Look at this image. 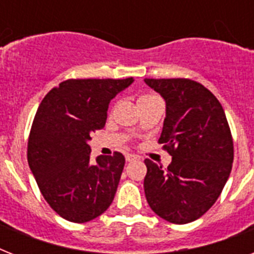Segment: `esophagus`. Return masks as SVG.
<instances>
[{"label":"esophagus","instance_id":"1","mask_svg":"<svg viewBox=\"0 0 254 254\" xmlns=\"http://www.w3.org/2000/svg\"><path fill=\"white\" fill-rule=\"evenodd\" d=\"M125 159H127V162H133V161H137L138 157L134 154H127L125 155Z\"/></svg>","mask_w":254,"mask_h":254}]
</instances>
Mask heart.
Here are the masks:
<instances>
[{
    "instance_id": "1",
    "label": "heart",
    "mask_w": 254,
    "mask_h": 254,
    "mask_svg": "<svg viewBox=\"0 0 254 254\" xmlns=\"http://www.w3.org/2000/svg\"><path fill=\"white\" fill-rule=\"evenodd\" d=\"M155 97H157V96H154V95L141 96V97H139V99H138V104L145 103V101H149V100H153V99H155Z\"/></svg>"
}]
</instances>
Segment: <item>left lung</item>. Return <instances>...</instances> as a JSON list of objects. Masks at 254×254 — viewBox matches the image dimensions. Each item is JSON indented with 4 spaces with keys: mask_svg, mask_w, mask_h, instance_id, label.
<instances>
[{
    "mask_svg": "<svg viewBox=\"0 0 254 254\" xmlns=\"http://www.w3.org/2000/svg\"><path fill=\"white\" fill-rule=\"evenodd\" d=\"M166 100V119L158 143L173 161L167 169L145 159L143 189L159 217L187 224L203 216L228 181L233 139L219 100L190 79H145Z\"/></svg>",
    "mask_w": 254,
    "mask_h": 254,
    "instance_id": "1",
    "label": "left lung"
}]
</instances>
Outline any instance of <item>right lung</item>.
<instances>
[{
    "label": "right lung",
    "mask_w": 254,
    "mask_h": 254,
    "mask_svg": "<svg viewBox=\"0 0 254 254\" xmlns=\"http://www.w3.org/2000/svg\"><path fill=\"white\" fill-rule=\"evenodd\" d=\"M127 79H68L42 100L27 141V162L45 200L63 219L87 223L112 204L125 157L119 151L91 161L87 143L103 129L109 101Z\"/></svg>",
    "instance_id": "obj_1"
}]
</instances>
